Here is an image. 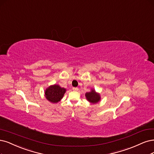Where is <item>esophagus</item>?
Returning <instances> with one entry per match:
<instances>
[{"instance_id": "34e87169", "label": "esophagus", "mask_w": 154, "mask_h": 154, "mask_svg": "<svg viewBox=\"0 0 154 154\" xmlns=\"http://www.w3.org/2000/svg\"><path fill=\"white\" fill-rule=\"evenodd\" d=\"M72 90H73L74 91H78V88H77V87H73Z\"/></svg>"}]
</instances>
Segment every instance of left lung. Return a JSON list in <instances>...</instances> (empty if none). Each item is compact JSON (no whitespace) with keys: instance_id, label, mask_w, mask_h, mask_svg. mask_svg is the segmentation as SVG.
I'll use <instances>...</instances> for the list:
<instances>
[{"instance_id":"left-lung-1","label":"left lung","mask_w":154,"mask_h":154,"mask_svg":"<svg viewBox=\"0 0 154 154\" xmlns=\"http://www.w3.org/2000/svg\"><path fill=\"white\" fill-rule=\"evenodd\" d=\"M85 97L88 101L92 104L97 103L100 100V94L95 92L94 89H91V91L85 94Z\"/></svg>"}]
</instances>
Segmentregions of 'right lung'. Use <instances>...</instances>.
<instances>
[{
    "mask_svg": "<svg viewBox=\"0 0 154 154\" xmlns=\"http://www.w3.org/2000/svg\"><path fill=\"white\" fill-rule=\"evenodd\" d=\"M66 89L62 88L59 85H54L48 87L45 91V97L52 103H57L62 99Z\"/></svg>",
    "mask_w": 154,
    "mask_h": 154,
    "instance_id": "add662e5",
    "label": "right lung"
}]
</instances>
